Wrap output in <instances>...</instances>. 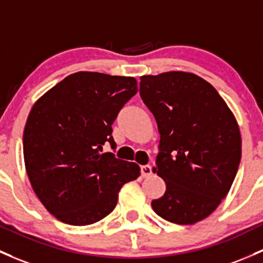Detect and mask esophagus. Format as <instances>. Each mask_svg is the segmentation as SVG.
I'll return each mask as SVG.
<instances>
[{"mask_svg": "<svg viewBox=\"0 0 263 263\" xmlns=\"http://www.w3.org/2000/svg\"><path fill=\"white\" fill-rule=\"evenodd\" d=\"M151 174H153V167L150 165H143V166H141V175H142V178H147Z\"/></svg>", "mask_w": 263, "mask_h": 263, "instance_id": "esophagus-1", "label": "esophagus"}]
</instances>
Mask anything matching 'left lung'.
<instances>
[{
  "label": "left lung",
  "instance_id": "1",
  "mask_svg": "<svg viewBox=\"0 0 263 263\" xmlns=\"http://www.w3.org/2000/svg\"><path fill=\"white\" fill-rule=\"evenodd\" d=\"M140 96L160 134L155 173L166 190L151 206L176 224L217 209L236 178L242 140L236 117L211 83L186 71L143 76Z\"/></svg>",
  "mask_w": 263,
  "mask_h": 263
}]
</instances>
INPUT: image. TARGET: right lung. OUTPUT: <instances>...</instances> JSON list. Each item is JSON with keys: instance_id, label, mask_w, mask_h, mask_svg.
<instances>
[{"instance_id": "right-lung-1", "label": "right lung", "mask_w": 263, "mask_h": 263, "mask_svg": "<svg viewBox=\"0 0 263 263\" xmlns=\"http://www.w3.org/2000/svg\"><path fill=\"white\" fill-rule=\"evenodd\" d=\"M137 93L134 77L78 71L35 102L24 129V160L31 186L60 222L87 226L115 209L118 192L140 176L136 162L101 154L116 147L112 124Z\"/></svg>"}]
</instances>
